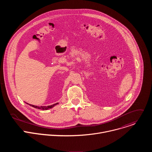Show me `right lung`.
Segmentation results:
<instances>
[{
  "instance_id": "1",
  "label": "right lung",
  "mask_w": 152,
  "mask_h": 152,
  "mask_svg": "<svg viewBox=\"0 0 152 152\" xmlns=\"http://www.w3.org/2000/svg\"><path fill=\"white\" fill-rule=\"evenodd\" d=\"M56 104H58V103H55V104H53V105H51V106H48V107H46V106H41V107H39V106H34V105H32V106L33 107H35V108H38V109H41V110H48V109H49V108H52V107H53L55 105H56ZM30 105H31V104H30Z\"/></svg>"
}]
</instances>
